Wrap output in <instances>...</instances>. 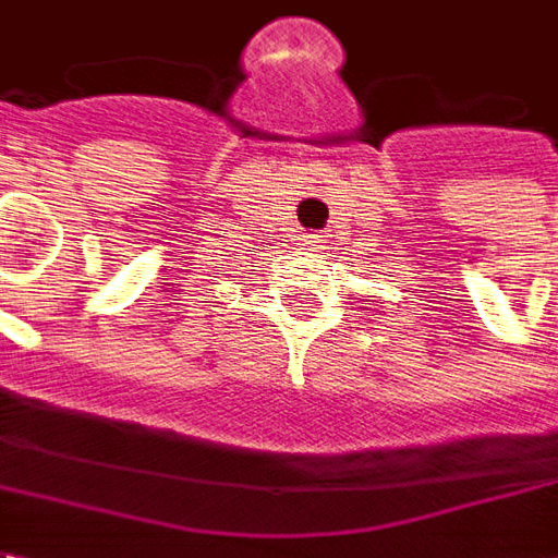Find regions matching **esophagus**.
<instances>
[{
	"label": "esophagus",
	"mask_w": 558,
	"mask_h": 558,
	"mask_svg": "<svg viewBox=\"0 0 558 558\" xmlns=\"http://www.w3.org/2000/svg\"><path fill=\"white\" fill-rule=\"evenodd\" d=\"M311 244H314V247H323V235H311Z\"/></svg>",
	"instance_id": "esophagus-1"
}]
</instances>
